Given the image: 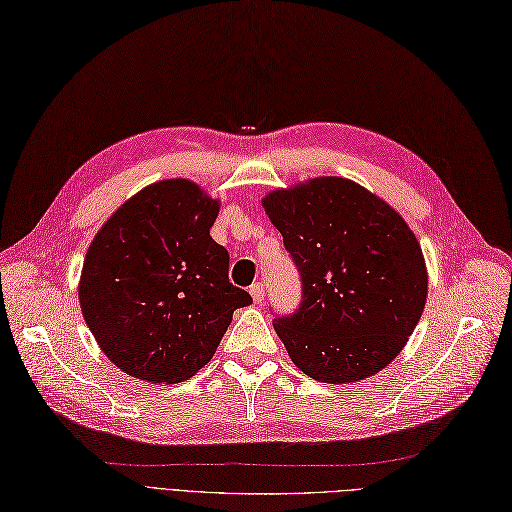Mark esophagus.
<instances>
[{"mask_svg":"<svg viewBox=\"0 0 512 512\" xmlns=\"http://www.w3.org/2000/svg\"><path fill=\"white\" fill-rule=\"evenodd\" d=\"M250 294H252V298H254V303H256V305L264 301V286H262V281H256V284H252V286H250Z\"/></svg>","mask_w":512,"mask_h":512,"instance_id":"34e87169","label":"esophagus"}]
</instances>
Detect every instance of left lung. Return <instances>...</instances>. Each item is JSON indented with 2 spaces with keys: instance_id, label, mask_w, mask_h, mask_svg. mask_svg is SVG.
<instances>
[{
  "instance_id": "left-lung-1",
  "label": "left lung",
  "mask_w": 512,
  "mask_h": 512,
  "mask_svg": "<svg viewBox=\"0 0 512 512\" xmlns=\"http://www.w3.org/2000/svg\"><path fill=\"white\" fill-rule=\"evenodd\" d=\"M262 205L301 275V303L273 324L292 362L322 383L379 373L426 307V262L407 222L343 178L273 190Z\"/></svg>"
}]
</instances>
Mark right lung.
I'll return each instance as SVG.
<instances>
[{"mask_svg": "<svg viewBox=\"0 0 512 512\" xmlns=\"http://www.w3.org/2000/svg\"><path fill=\"white\" fill-rule=\"evenodd\" d=\"M220 203L188 180L137 192L86 252L80 307L103 354L127 375L180 383L216 354L233 311L252 296L228 281L209 237Z\"/></svg>", "mask_w": 512, "mask_h": 512, "instance_id": "add662e5", "label": "right lung"}]
</instances>
